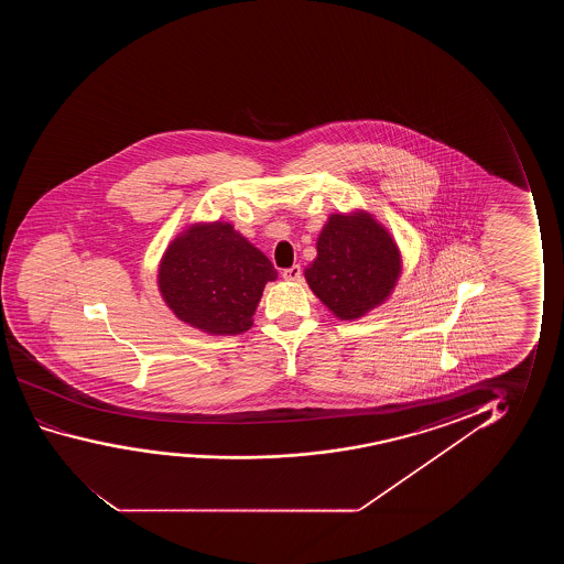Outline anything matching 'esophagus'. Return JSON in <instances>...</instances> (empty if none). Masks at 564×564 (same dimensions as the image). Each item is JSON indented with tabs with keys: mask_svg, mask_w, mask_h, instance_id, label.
Listing matches in <instances>:
<instances>
[{
	"mask_svg": "<svg viewBox=\"0 0 564 564\" xmlns=\"http://www.w3.org/2000/svg\"><path fill=\"white\" fill-rule=\"evenodd\" d=\"M302 275V268L299 265V263H294V265H291V268H286V270H283V279H286V281H299Z\"/></svg>",
	"mask_w": 564,
	"mask_h": 564,
	"instance_id": "esophagus-1",
	"label": "esophagus"
}]
</instances>
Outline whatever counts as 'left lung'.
Segmentation results:
<instances>
[{"instance_id":"1","label":"left lung","mask_w":564,"mask_h":564,"mask_svg":"<svg viewBox=\"0 0 564 564\" xmlns=\"http://www.w3.org/2000/svg\"><path fill=\"white\" fill-rule=\"evenodd\" d=\"M401 273L389 232L370 216H335L317 239V258L304 271L310 289L340 319H355L386 301Z\"/></svg>"}]
</instances>
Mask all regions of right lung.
<instances>
[{"instance_id":"right-lung-1","label":"right lung","mask_w":564,"mask_h":564,"mask_svg":"<svg viewBox=\"0 0 564 564\" xmlns=\"http://www.w3.org/2000/svg\"><path fill=\"white\" fill-rule=\"evenodd\" d=\"M278 278L270 260L229 224L198 225L167 248L160 291L178 319L214 335L252 327L256 304Z\"/></svg>"}]
</instances>
